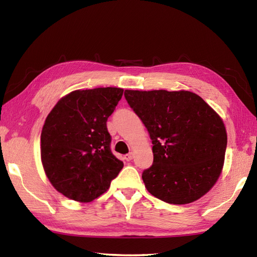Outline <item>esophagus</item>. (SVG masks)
Instances as JSON below:
<instances>
[{"instance_id": "esophagus-1", "label": "esophagus", "mask_w": 257, "mask_h": 257, "mask_svg": "<svg viewBox=\"0 0 257 257\" xmlns=\"http://www.w3.org/2000/svg\"><path fill=\"white\" fill-rule=\"evenodd\" d=\"M133 158H134V154H133V152H129L128 155L124 156V160L125 161H130V160H133Z\"/></svg>"}]
</instances>
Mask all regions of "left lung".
<instances>
[{
	"label": "left lung",
	"instance_id": "1",
	"mask_svg": "<svg viewBox=\"0 0 257 257\" xmlns=\"http://www.w3.org/2000/svg\"><path fill=\"white\" fill-rule=\"evenodd\" d=\"M148 130L154 163L143 172L147 190L171 204H188L209 192L224 165V122L188 90H124Z\"/></svg>",
	"mask_w": 257,
	"mask_h": 257
}]
</instances>
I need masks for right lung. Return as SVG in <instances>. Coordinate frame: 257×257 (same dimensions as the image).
Returning a JSON list of instances; mask_svg holds the SVG:
<instances>
[{
    "label": "right lung",
    "mask_w": 257,
    "mask_h": 257,
    "mask_svg": "<svg viewBox=\"0 0 257 257\" xmlns=\"http://www.w3.org/2000/svg\"><path fill=\"white\" fill-rule=\"evenodd\" d=\"M122 92L116 87L74 90L46 117L41 135L42 165L53 187L66 198L94 201L122 169V161L111 154L106 123Z\"/></svg>",
    "instance_id": "right-lung-1"
}]
</instances>
